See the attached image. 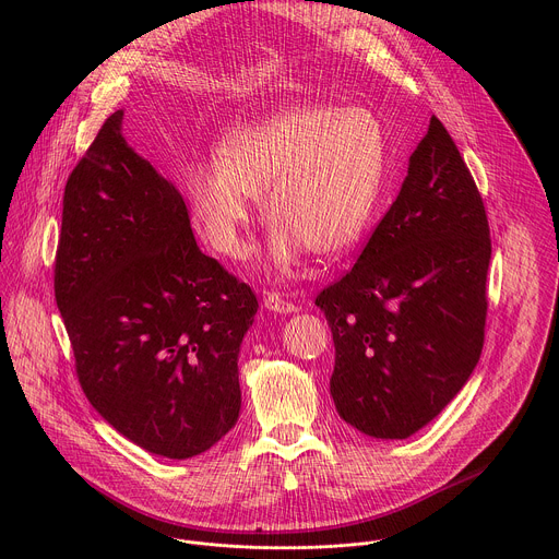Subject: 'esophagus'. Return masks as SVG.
I'll use <instances>...</instances> for the list:
<instances>
[{"label":"esophagus","instance_id":"esophagus-1","mask_svg":"<svg viewBox=\"0 0 559 559\" xmlns=\"http://www.w3.org/2000/svg\"><path fill=\"white\" fill-rule=\"evenodd\" d=\"M263 305L270 309V311H276V313H292V311H298V305L287 300L285 296H281L278 292H267L265 298H263Z\"/></svg>","mask_w":559,"mask_h":559}]
</instances>
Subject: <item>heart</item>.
Here are the masks:
<instances>
[{
	"label": "heart",
	"instance_id": "b5f03b06",
	"mask_svg": "<svg viewBox=\"0 0 559 559\" xmlns=\"http://www.w3.org/2000/svg\"><path fill=\"white\" fill-rule=\"evenodd\" d=\"M384 158V128L367 108L296 106L227 130L214 168H192L183 190L207 243L231 259L248 252L250 199H261L274 225L272 259L283 267L305 250L334 259L358 241Z\"/></svg>",
	"mask_w": 559,
	"mask_h": 559
}]
</instances>
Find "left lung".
Here are the masks:
<instances>
[{"label":"left lung","mask_w":559,"mask_h":559,"mask_svg":"<svg viewBox=\"0 0 559 559\" xmlns=\"http://www.w3.org/2000/svg\"><path fill=\"white\" fill-rule=\"evenodd\" d=\"M491 234L451 134L431 117L409 173L354 267L316 296L345 423L403 440L431 423L480 360Z\"/></svg>","instance_id":"left-lung-1"}]
</instances>
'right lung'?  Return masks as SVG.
I'll use <instances>...</instances> for the list:
<instances>
[{
  "label": "right lung",
  "instance_id": "obj_1",
  "mask_svg": "<svg viewBox=\"0 0 559 559\" xmlns=\"http://www.w3.org/2000/svg\"><path fill=\"white\" fill-rule=\"evenodd\" d=\"M112 112L63 190L55 300L91 405L141 449L186 460L238 420V349L259 300L205 257L179 190Z\"/></svg>",
  "mask_w": 559,
  "mask_h": 559
}]
</instances>
